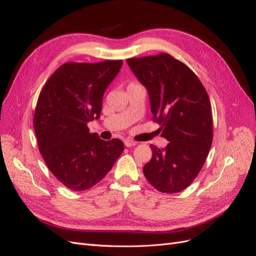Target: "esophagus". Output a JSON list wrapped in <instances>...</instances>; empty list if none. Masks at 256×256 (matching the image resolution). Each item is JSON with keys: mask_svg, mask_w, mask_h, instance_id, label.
Returning <instances> with one entry per match:
<instances>
[{"mask_svg": "<svg viewBox=\"0 0 256 256\" xmlns=\"http://www.w3.org/2000/svg\"><path fill=\"white\" fill-rule=\"evenodd\" d=\"M124 143H125V146H127V147H131V146L136 145V142L130 140V138H127V140H125V142H124Z\"/></svg>", "mask_w": 256, "mask_h": 256, "instance_id": "34e87169", "label": "esophagus"}]
</instances>
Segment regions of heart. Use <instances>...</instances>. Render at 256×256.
I'll return each mask as SVG.
<instances>
[{
    "label": "heart",
    "mask_w": 256,
    "mask_h": 256,
    "mask_svg": "<svg viewBox=\"0 0 256 256\" xmlns=\"http://www.w3.org/2000/svg\"><path fill=\"white\" fill-rule=\"evenodd\" d=\"M131 84H138V83H131Z\"/></svg>",
    "instance_id": "b5f03b06"
}]
</instances>
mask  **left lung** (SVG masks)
<instances>
[{"mask_svg": "<svg viewBox=\"0 0 256 256\" xmlns=\"http://www.w3.org/2000/svg\"><path fill=\"white\" fill-rule=\"evenodd\" d=\"M127 63L150 95L152 120L164 148L150 145L146 180L160 192L186 189L203 168L212 143V104L202 82L182 62L168 53L128 58Z\"/></svg>", "mask_w": 256, "mask_h": 256, "instance_id": "left-lung-1", "label": "left lung"}]
</instances>
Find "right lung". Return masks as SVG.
<instances>
[{"label":"right lung","mask_w":256,"mask_h":256,"mask_svg":"<svg viewBox=\"0 0 256 256\" xmlns=\"http://www.w3.org/2000/svg\"><path fill=\"white\" fill-rule=\"evenodd\" d=\"M122 60L69 62L44 85L34 113L38 148L51 173L74 191L92 188L109 173L124 150L118 138L104 141L88 122L100 118L106 88Z\"/></svg>","instance_id":"add662e5"}]
</instances>
